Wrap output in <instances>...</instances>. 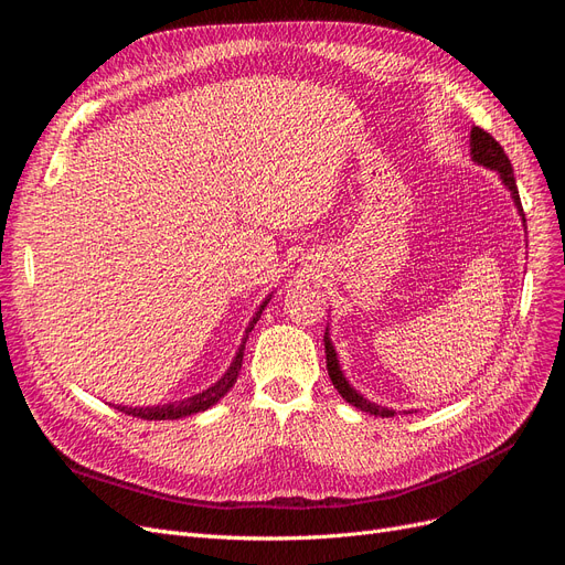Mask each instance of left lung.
I'll list each match as a JSON object with an SVG mask.
<instances>
[{
  "instance_id": "left-lung-1",
  "label": "left lung",
  "mask_w": 565,
  "mask_h": 565,
  "mask_svg": "<svg viewBox=\"0 0 565 565\" xmlns=\"http://www.w3.org/2000/svg\"><path fill=\"white\" fill-rule=\"evenodd\" d=\"M469 146H471V160L476 164H483L486 169H492V172H498L502 183L507 185V191L511 193V200H514L516 210L523 218V226H525V214H523V207H521V198H519V188H516V179H514V167H511L509 158L504 148L492 139V136L488 131H483L481 127H473L471 129V139H469ZM324 355H328V372H330V380L334 384V388L341 393V398H344L347 403H351L353 407L363 409V413H370V415H380V417H393L396 413L388 407H382L377 403H372L367 398H363L361 393H358L349 380L344 377V372H341L339 367V358H337V351L332 347V339H330V330H324Z\"/></svg>"
}]
</instances>
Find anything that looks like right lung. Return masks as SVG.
I'll use <instances>...</instances> for the list:
<instances>
[{
  "mask_svg": "<svg viewBox=\"0 0 565 565\" xmlns=\"http://www.w3.org/2000/svg\"><path fill=\"white\" fill-rule=\"evenodd\" d=\"M270 297H266L262 301L259 309H256L254 318L249 320L247 330H245V339L241 349H237L235 358L231 367L224 372V377H221L218 382H214L210 388H204L202 393H195V396L191 398H183V401H174V403H164V405H148V407H129V405H117L119 413L125 415H131V417H141V419H181V417H191L195 413H202V409H207L212 405H216L221 398L226 396V393L231 391V386L235 384L237 374H241V367H243V355H245V341H247V334L252 332V328L256 324V320L262 318V311L266 309Z\"/></svg>",
  "mask_w": 565,
  "mask_h": 565,
  "instance_id": "right-lung-1",
  "label": "right lung"
}]
</instances>
